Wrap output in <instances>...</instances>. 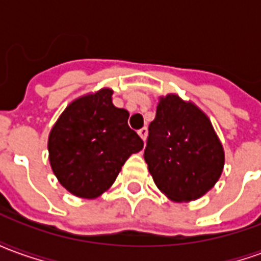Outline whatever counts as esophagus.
Masks as SVG:
<instances>
[{"instance_id":"obj_1","label":"esophagus","mask_w":261,"mask_h":261,"mask_svg":"<svg viewBox=\"0 0 261 261\" xmlns=\"http://www.w3.org/2000/svg\"><path fill=\"white\" fill-rule=\"evenodd\" d=\"M138 136L141 137L142 141H145V140H147V136H148L147 127H142V128H140V130H138Z\"/></svg>"}]
</instances>
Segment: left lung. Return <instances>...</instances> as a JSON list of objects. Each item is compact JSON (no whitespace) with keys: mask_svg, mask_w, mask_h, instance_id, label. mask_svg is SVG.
<instances>
[{"mask_svg":"<svg viewBox=\"0 0 261 261\" xmlns=\"http://www.w3.org/2000/svg\"><path fill=\"white\" fill-rule=\"evenodd\" d=\"M144 158L161 192L175 201H192L217 183L224 149L211 121L176 95L161 97L148 127Z\"/></svg>","mask_w":261,"mask_h":261,"instance_id":"left-lung-1","label":"left lung"}]
</instances>
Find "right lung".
Returning a JSON list of instances; mask_svg holds the SVG:
<instances>
[{"label": "right lung", "instance_id": "add662e5", "mask_svg": "<svg viewBox=\"0 0 261 261\" xmlns=\"http://www.w3.org/2000/svg\"><path fill=\"white\" fill-rule=\"evenodd\" d=\"M112 89L80 97L65 109L48 137L50 165L74 196L95 198L116 180L144 142L128 127V112L112 103Z\"/></svg>", "mask_w": 261, "mask_h": 261}]
</instances>
